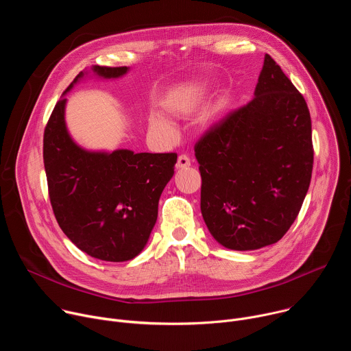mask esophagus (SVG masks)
<instances>
[{
  "instance_id": "34e87169",
  "label": "esophagus",
  "mask_w": 351,
  "mask_h": 351,
  "mask_svg": "<svg viewBox=\"0 0 351 351\" xmlns=\"http://www.w3.org/2000/svg\"><path fill=\"white\" fill-rule=\"evenodd\" d=\"M190 167V158L186 154H182L178 157V162H176V168L178 169H184Z\"/></svg>"
}]
</instances>
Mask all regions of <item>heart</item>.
Returning a JSON list of instances; mask_svg holds the SVG:
<instances>
[{"mask_svg":"<svg viewBox=\"0 0 351 351\" xmlns=\"http://www.w3.org/2000/svg\"><path fill=\"white\" fill-rule=\"evenodd\" d=\"M202 95L199 90H193L190 94H187L186 98V106L191 107L195 99ZM149 129L154 130L156 133H160L162 137H165L167 140H172L176 136V128L173 125V122L165 117L157 115V117H152L149 118Z\"/></svg>","mask_w":351,"mask_h":351,"instance_id":"heart-1","label":"heart"}]
</instances>
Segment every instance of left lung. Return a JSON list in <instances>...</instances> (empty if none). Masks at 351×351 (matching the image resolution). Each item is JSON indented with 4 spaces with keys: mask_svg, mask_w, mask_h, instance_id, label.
Here are the masks:
<instances>
[{
    "mask_svg": "<svg viewBox=\"0 0 351 351\" xmlns=\"http://www.w3.org/2000/svg\"><path fill=\"white\" fill-rule=\"evenodd\" d=\"M194 152L202 214L221 245L247 252L283 237L308 191L314 149L306 99L268 54L254 98L214 125Z\"/></svg>",
    "mask_w": 351,
    "mask_h": 351,
    "instance_id": "left-lung-1",
    "label": "left lung"
}]
</instances>
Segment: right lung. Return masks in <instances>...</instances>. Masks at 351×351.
I'll list each match as a JSON object with an SVG mask.
<instances>
[{"instance_id":"1","label":"right lung","mask_w":351,"mask_h":351,"mask_svg":"<svg viewBox=\"0 0 351 351\" xmlns=\"http://www.w3.org/2000/svg\"><path fill=\"white\" fill-rule=\"evenodd\" d=\"M99 79H119L128 66H93ZM90 71L80 72L64 95ZM61 97L44 130L43 158L51 206L68 239L93 258L133 260L157 222L162 190L175 173L178 156L132 149L91 152L71 136Z\"/></svg>"}]
</instances>
